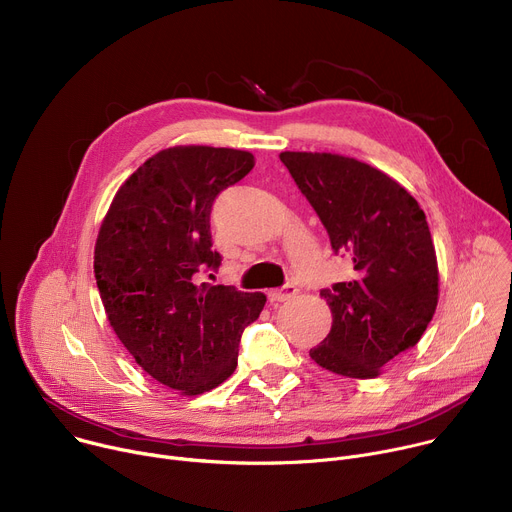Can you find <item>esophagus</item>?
Segmentation results:
<instances>
[{"mask_svg": "<svg viewBox=\"0 0 512 512\" xmlns=\"http://www.w3.org/2000/svg\"><path fill=\"white\" fill-rule=\"evenodd\" d=\"M296 294H298V287L287 283V285H283V287H279V289L269 291V302H271V304H279V302H285V300H289V298H294Z\"/></svg>", "mask_w": 512, "mask_h": 512, "instance_id": "esophagus-1", "label": "esophagus"}]
</instances>
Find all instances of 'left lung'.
<instances>
[{
	"label": "left lung",
	"mask_w": 512,
	"mask_h": 512,
	"mask_svg": "<svg viewBox=\"0 0 512 512\" xmlns=\"http://www.w3.org/2000/svg\"><path fill=\"white\" fill-rule=\"evenodd\" d=\"M308 198L332 251L356 277L320 291L332 310L330 334L310 350L322 369L375 379L413 348L437 306V259L425 212L393 178L336 154L279 156Z\"/></svg>",
	"instance_id": "8db88e82"
}]
</instances>
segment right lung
I'll use <instances>...</instances> for the list:
<instances>
[{"label":"right lung","mask_w":512,"mask_h":512,"mask_svg":"<svg viewBox=\"0 0 512 512\" xmlns=\"http://www.w3.org/2000/svg\"><path fill=\"white\" fill-rule=\"evenodd\" d=\"M253 166V154L231 148L164 150L119 188L97 237L95 277L115 334L145 373L184 395L235 373L241 334L267 302L198 283L223 261L212 249V204Z\"/></svg>","instance_id":"right-lung-1"}]
</instances>
